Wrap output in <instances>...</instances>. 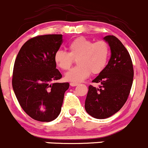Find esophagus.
Masks as SVG:
<instances>
[{
    "label": "esophagus",
    "instance_id": "1",
    "mask_svg": "<svg viewBox=\"0 0 148 148\" xmlns=\"http://www.w3.org/2000/svg\"><path fill=\"white\" fill-rule=\"evenodd\" d=\"M70 85H71V86H77V85H79L78 83H74V82H71L70 83Z\"/></svg>",
    "mask_w": 148,
    "mask_h": 148
}]
</instances>
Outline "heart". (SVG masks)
Wrapping results in <instances>:
<instances>
[{
  "mask_svg": "<svg viewBox=\"0 0 148 148\" xmlns=\"http://www.w3.org/2000/svg\"><path fill=\"white\" fill-rule=\"evenodd\" d=\"M69 52L59 50L54 54L56 66L69 70L77 59L79 66L65 74V79L71 82H82L92 74H99L104 69L110 54V46L104 41L93 42L84 37L74 38L68 44Z\"/></svg>",
  "mask_w": 148,
  "mask_h": 148,
  "instance_id": "b5f03b06",
  "label": "heart"
}]
</instances>
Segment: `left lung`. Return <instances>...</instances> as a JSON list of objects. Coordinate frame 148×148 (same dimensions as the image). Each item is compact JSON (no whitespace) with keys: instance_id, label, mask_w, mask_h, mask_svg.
Returning <instances> with one entry per match:
<instances>
[{"instance_id":"left-lung-1","label":"left lung","mask_w":148,"mask_h":148,"mask_svg":"<svg viewBox=\"0 0 148 148\" xmlns=\"http://www.w3.org/2000/svg\"><path fill=\"white\" fill-rule=\"evenodd\" d=\"M111 49V56L104 69L92 81L99 87L89 86L85 110L92 117L105 119L119 111L127 99L134 77L129 52L114 36L104 38Z\"/></svg>"}]
</instances>
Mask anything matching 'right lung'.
Returning a JSON list of instances; mask_svg holds the SVG:
<instances>
[{
  "mask_svg": "<svg viewBox=\"0 0 148 148\" xmlns=\"http://www.w3.org/2000/svg\"><path fill=\"white\" fill-rule=\"evenodd\" d=\"M63 42L62 34L37 36L28 40L14 63L12 86L23 111L34 120L51 122L60 114L68 82L56 68L54 54Z\"/></svg>",
  "mask_w": 148,
  "mask_h": 148,
  "instance_id": "add662e5",
  "label": "right lung"
}]
</instances>
